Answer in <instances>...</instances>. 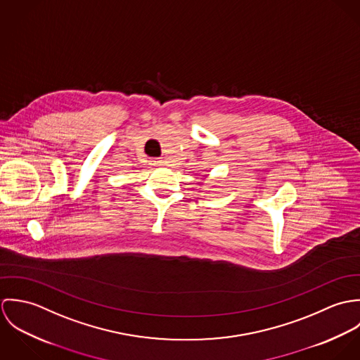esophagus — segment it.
<instances>
[{
  "label": "esophagus",
  "instance_id": "1",
  "mask_svg": "<svg viewBox=\"0 0 360 360\" xmlns=\"http://www.w3.org/2000/svg\"><path fill=\"white\" fill-rule=\"evenodd\" d=\"M151 162H153V165H155V166H160V165L163 163V160H162V159H153Z\"/></svg>",
  "mask_w": 360,
  "mask_h": 360
}]
</instances>
